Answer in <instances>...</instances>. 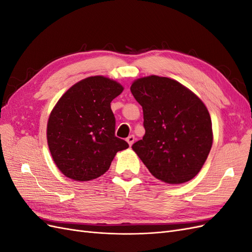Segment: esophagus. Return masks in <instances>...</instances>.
Segmentation results:
<instances>
[{
  "label": "esophagus",
  "mask_w": 252,
  "mask_h": 252,
  "mask_svg": "<svg viewBox=\"0 0 252 252\" xmlns=\"http://www.w3.org/2000/svg\"><path fill=\"white\" fill-rule=\"evenodd\" d=\"M134 140H135V138H134V135L133 134H131V135H129L128 138H127V142H128V144H129V146H132V144L134 143Z\"/></svg>",
  "instance_id": "obj_1"
}]
</instances>
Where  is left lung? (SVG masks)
Returning a JSON list of instances; mask_svg holds the SVG:
<instances>
[{"label": "left lung", "instance_id": "1", "mask_svg": "<svg viewBox=\"0 0 252 252\" xmlns=\"http://www.w3.org/2000/svg\"><path fill=\"white\" fill-rule=\"evenodd\" d=\"M143 108L145 135L132 149L155 178L182 184L199 173L212 145V125L204 103L179 82L158 75L130 87Z\"/></svg>", "mask_w": 252, "mask_h": 252}]
</instances>
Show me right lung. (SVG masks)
I'll return each instance as SVG.
<instances>
[{
  "label": "right lung",
  "instance_id": "right-lung-1",
  "mask_svg": "<svg viewBox=\"0 0 252 252\" xmlns=\"http://www.w3.org/2000/svg\"><path fill=\"white\" fill-rule=\"evenodd\" d=\"M122 91L119 83L97 75L74 84L57 103L48 120L47 142L66 177L80 182L101 177L117 152L129 147L116 136L110 107Z\"/></svg>",
  "mask_w": 252,
  "mask_h": 252
}]
</instances>
